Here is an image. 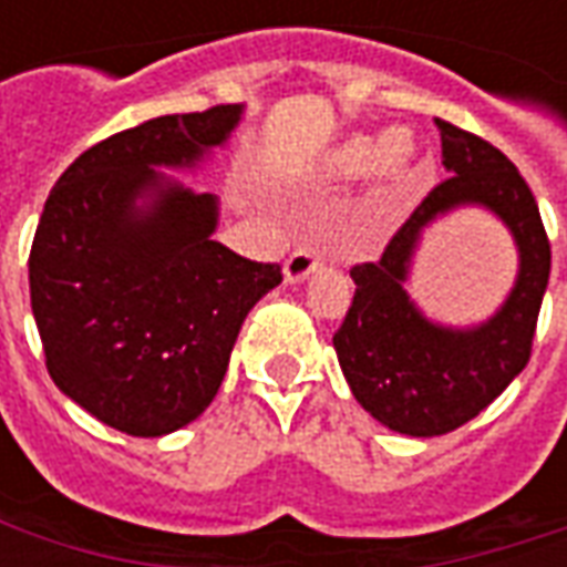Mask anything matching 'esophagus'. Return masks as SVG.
I'll use <instances>...</instances> for the list:
<instances>
[{
  "instance_id": "esophagus-1",
  "label": "esophagus",
  "mask_w": 567,
  "mask_h": 567,
  "mask_svg": "<svg viewBox=\"0 0 567 567\" xmlns=\"http://www.w3.org/2000/svg\"><path fill=\"white\" fill-rule=\"evenodd\" d=\"M321 267V251L319 246H300L297 251H291V258L285 260V282L288 285H297L309 279V272H316Z\"/></svg>"
}]
</instances>
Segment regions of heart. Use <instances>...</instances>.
<instances>
[{
  "label": "heart",
  "mask_w": 567,
  "mask_h": 567,
  "mask_svg": "<svg viewBox=\"0 0 567 567\" xmlns=\"http://www.w3.org/2000/svg\"><path fill=\"white\" fill-rule=\"evenodd\" d=\"M416 166V142L406 130L355 133L328 154V169L340 178H358L373 169L382 194H394L410 182Z\"/></svg>",
  "instance_id": "obj_1"
}]
</instances>
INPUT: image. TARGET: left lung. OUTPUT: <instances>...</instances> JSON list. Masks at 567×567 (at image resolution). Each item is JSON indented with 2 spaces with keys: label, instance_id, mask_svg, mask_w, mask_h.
Returning a JSON list of instances; mask_svg holds the SVG:
<instances>
[{
  "label": "left lung",
  "instance_id": "1",
  "mask_svg": "<svg viewBox=\"0 0 567 567\" xmlns=\"http://www.w3.org/2000/svg\"><path fill=\"white\" fill-rule=\"evenodd\" d=\"M450 178L427 194L377 264L352 267L355 297L333 349L370 416L406 437H437L480 416L532 355L549 282V243L519 169L495 145L434 121ZM455 208L495 214L517 246V279L502 307L474 326L425 317L405 291L421 236Z\"/></svg>",
  "mask_w": 567,
  "mask_h": 567
}]
</instances>
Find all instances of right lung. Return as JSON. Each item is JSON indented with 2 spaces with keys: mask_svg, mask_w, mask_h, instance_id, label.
Returning <instances> with one entry per match:
<instances>
[{
  "mask_svg": "<svg viewBox=\"0 0 567 567\" xmlns=\"http://www.w3.org/2000/svg\"><path fill=\"white\" fill-rule=\"evenodd\" d=\"M246 105L151 117L56 178L30 251V300L56 389L130 437L185 427L218 394L243 321L282 282L221 243L218 197L173 175L224 148Z\"/></svg>",
  "mask_w": 567,
  "mask_h": 567,
  "instance_id": "obj_1",
  "label": "right lung"
}]
</instances>
